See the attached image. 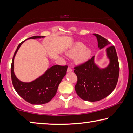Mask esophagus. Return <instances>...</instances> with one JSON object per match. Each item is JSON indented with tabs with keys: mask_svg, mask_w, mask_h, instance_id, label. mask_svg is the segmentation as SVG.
Returning <instances> with one entry per match:
<instances>
[{
	"mask_svg": "<svg viewBox=\"0 0 133 133\" xmlns=\"http://www.w3.org/2000/svg\"><path fill=\"white\" fill-rule=\"evenodd\" d=\"M67 72H71V71H72V69H71L70 67H68V68H67Z\"/></svg>",
	"mask_w": 133,
	"mask_h": 133,
	"instance_id": "esophagus-1",
	"label": "esophagus"
}]
</instances>
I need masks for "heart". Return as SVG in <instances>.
<instances>
[{"label":"heart","mask_w":133,"mask_h":133,"mask_svg":"<svg viewBox=\"0 0 133 133\" xmlns=\"http://www.w3.org/2000/svg\"><path fill=\"white\" fill-rule=\"evenodd\" d=\"M66 55L71 58H75L76 62L82 64L89 60L91 56V51L81 43H76L67 50Z\"/></svg>","instance_id":"1"}]
</instances>
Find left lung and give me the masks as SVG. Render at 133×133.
Masks as SVG:
<instances>
[{"label": "left lung", "instance_id": "obj_1", "mask_svg": "<svg viewBox=\"0 0 133 133\" xmlns=\"http://www.w3.org/2000/svg\"><path fill=\"white\" fill-rule=\"evenodd\" d=\"M98 40V46L102 49L111 44L108 40L97 34H94ZM108 66L101 69L95 64L93 56L87 62L75 67L77 77L75 90L78 96L85 101L95 102L106 98L116 87L118 80L119 66L117 52L114 45L106 49Z\"/></svg>", "mask_w": 133, "mask_h": 133}]
</instances>
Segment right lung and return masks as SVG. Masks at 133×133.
I'll return each mask as SVG.
<instances>
[{
	"mask_svg": "<svg viewBox=\"0 0 133 133\" xmlns=\"http://www.w3.org/2000/svg\"><path fill=\"white\" fill-rule=\"evenodd\" d=\"M44 36H34L29 39L44 38ZM24 41L21 43L15 52L11 64V77L12 84L16 92L27 102L33 105L46 104L55 96L59 84L66 75L67 66L55 65L43 75L31 82L19 81L14 73V58L19 48Z\"/></svg>",
	"mask_w": 133,
	"mask_h": 133,
	"instance_id": "1",
	"label": "right lung"
}]
</instances>
